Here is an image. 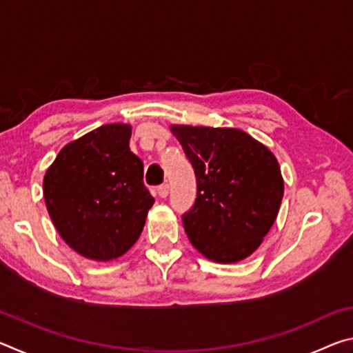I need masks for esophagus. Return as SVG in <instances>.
Returning <instances> with one entry per match:
<instances>
[{
  "label": "esophagus",
  "instance_id": "obj_1",
  "mask_svg": "<svg viewBox=\"0 0 353 353\" xmlns=\"http://www.w3.org/2000/svg\"><path fill=\"white\" fill-rule=\"evenodd\" d=\"M157 193H159V196L160 198H166V196L170 194V185L168 183H163V185H160V187L157 188Z\"/></svg>",
  "mask_w": 353,
  "mask_h": 353
}]
</instances>
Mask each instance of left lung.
<instances>
[{
    "instance_id": "8db88e82",
    "label": "left lung",
    "mask_w": 353,
    "mask_h": 353,
    "mask_svg": "<svg viewBox=\"0 0 353 353\" xmlns=\"http://www.w3.org/2000/svg\"><path fill=\"white\" fill-rule=\"evenodd\" d=\"M193 165L198 196L182 214L193 246L208 260L236 263L255 252L283 198L274 154L240 129L171 126Z\"/></svg>"
}]
</instances>
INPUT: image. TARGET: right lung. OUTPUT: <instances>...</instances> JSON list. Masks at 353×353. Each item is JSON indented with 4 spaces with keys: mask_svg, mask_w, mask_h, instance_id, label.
<instances>
[{
    "mask_svg": "<svg viewBox=\"0 0 353 353\" xmlns=\"http://www.w3.org/2000/svg\"><path fill=\"white\" fill-rule=\"evenodd\" d=\"M130 135L129 124H104L63 146L45 174L48 213L63 241L85 259L126 254L154 204Z\"/></svg>",
    "mask_w": 353,
    "mask_h": 353,
    "instance_id": "right-lung-1",
    "label": "right lung"
}]
</instances>
